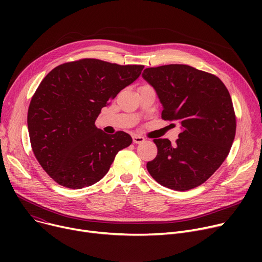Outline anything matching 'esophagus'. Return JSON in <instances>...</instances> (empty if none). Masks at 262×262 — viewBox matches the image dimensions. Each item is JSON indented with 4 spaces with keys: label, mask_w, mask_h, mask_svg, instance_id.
Returning <instances> with one entry per match:
<instances>
[{
    "label": "esophagus",
    "mask_w": 262,
    "mask_h": 262,
    "mask_svg": "<svg viewBox=\"0 0 262 262\" xmlns=\"http://www.w3.org/2000/svg\"><path fill=\"white\" fill-rule=\"evenodd\" d=\"M144 138L143 137H141V136H138V135H134L133 136V141H134V143H136V144H139V143H142V142H144Z\"/></svg>",
    "instance_id": "34e87169"
}]
</instances>
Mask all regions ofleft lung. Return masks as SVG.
<instances>
[{
    "label": "left lung",
    "instance_id": "obj_1",
    "mask_svg": "<svg viewBox=\"0 0 262 262\" xmlns=\"http://www.w3.org/2000/svg\"><path fill=\"white\" fill-rule=\"evenodd\" d=\"M142 77L162 105L161 117L177 121L182 133L175 144L154 139L158 153L148 173L161 186L186 191L195 188L220 168L236 135L230 94L219 77L187 64L147 68Z\"/></svg>",
    "mask_w": 262,
    "mask_h": 262
}]
</instances>
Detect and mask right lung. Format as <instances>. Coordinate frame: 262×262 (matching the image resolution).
<instances>
[{"instance_id":"right-lung-1","label":"right lung","mask_w":262,"mask_h":262,"mask_svg":"<svg viewBox=\"0 0 262 262\" xmlns=\"http://www.w3.org/2000/svg\"><path fill=\"white\" fill-rule=\"evenodd\" d=\"M143 68L87 58L54 68L40 82L27 127L37 160L57 184L81 189L98 183L119 150L132 144L128 134L110 136L94 123Z\"/></svg>"}]
</instances>
